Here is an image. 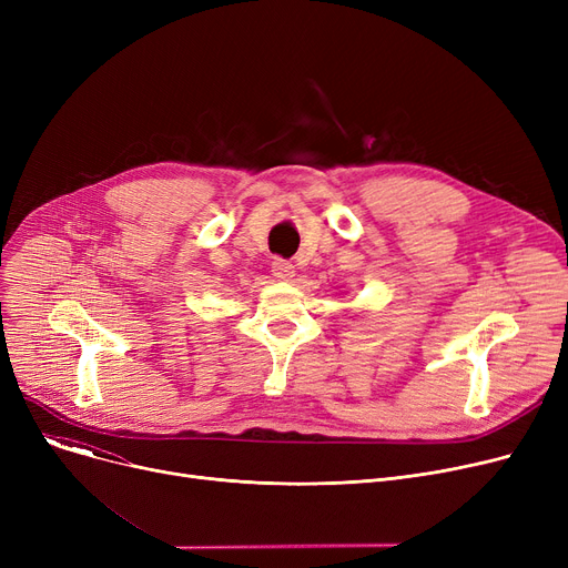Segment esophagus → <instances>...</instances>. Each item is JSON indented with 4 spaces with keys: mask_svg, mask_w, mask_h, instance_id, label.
Masks as SVG:
<instances>
[{
    "mask_svg": "<svg viewBox=\"0 0 568 568\" xmlns=\"http://www.w3.org/2000/svg\"><path fill=\"white\" fill-rule=\"evenodd\" d=\"M272 272H274V276H276L278 281H292V276H294V264H292L290 260L276 257V260L272 262Z\"/></svg>",
    "mask_w": 568,
    "mask_h": 568,
    "instance_id": "obj_1",
    "label": "esophagus"
}]
</instances>
